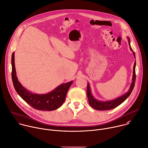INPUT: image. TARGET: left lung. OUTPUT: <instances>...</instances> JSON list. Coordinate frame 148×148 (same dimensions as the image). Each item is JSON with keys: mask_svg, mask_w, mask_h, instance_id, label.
Masks as SVG:
<instances>
[{"mask_svg": "<svg viewBox=\"0 0 148 148\" xmlns=\"http://www.w3.org/2000/svg\"><path fill=\"white\" fill-rule=\"evenodd\" d=\"M128 39V42H129V45H130V48L132 52L133 53V54L134 56V57L135 58V54L133 50L132 49L131 45H130V40L128 37H127ZM135 67H136V60L134 63V69H133V76H132V82L131 84V86L130 87V89L127 92H126L125 94H123L121 97H119L116 98L115 99L113 100H110V101H99L97 99H95L92 93H91V90L90 88V84L88 82L87 83V97L88 99V102L90 105H91V107L94 108L95 110H99V111H105V110H109L111 109H114L116 107H117L118 105L121 104L122 102H123L126 99L128 98V97L131 94L134 87L135 86V79H136V74H135Z\"/></svg>", "mask_w": 148, "mask_h": 148, "instance_id": "left-lung-1", "label": "left lung"}]
</instances>
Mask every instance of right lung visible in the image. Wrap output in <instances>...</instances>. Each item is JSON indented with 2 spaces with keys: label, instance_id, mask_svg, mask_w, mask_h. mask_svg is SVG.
Instances as JSON below:
<instances>
[{
  "label": "right lung",
  "instance_id": "add662e5",
  "mask_svg": "<svg viewBox=\"0 0 148 148\" xmlns=\"http://www.w3.org/2000/svg\"><path fill=\"white\" fill-rule=\"evenodd\" d=\"M12 78L15 90L25 101L33 108L41 111H53L60 107L65 98L73 81L62 84L46 94H34L25 88L18 81L14 64V52L12 56Z\"/></svg>",
  "mask_w": 148,
  "mask_h": 148
}]
</instances>
